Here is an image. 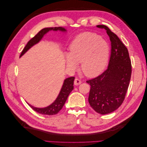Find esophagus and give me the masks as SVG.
Instances as JSON below:
<instances>
[{
  "mask_svg": "<svg viewBox=\"0 0 147 147\" xmlns=\"http://www.w3.org/2000/svg\"><path fill=\"white\" fill-rule=\"evenodd\" d=\"M82 83V81L78 79V78H75V80H74V84L75 85H79V84H80Z\"/></svg>",
  "mask_w": 147,
  "mask_h": 147,
  "instance_id": "34e87169",
  "label": "esophagus"
}]
</instances>
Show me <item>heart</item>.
<instances>
[{"mask_svg":"<svg viewBox=\"0 0 147 147\" xmlns=\"http://www.w3.org/2000/svg\"><path fill=\"white\" fill-rule=\"evenodd\" d=\"M110 47L107 42L99 35L91 32L78 35L71 43L69 55H65V63L72 69L80 63L83 74L88 77L98 75L109 59Z\"/></svg>","mask_w":147,"mask_h":147,"instance_id":"heart-1","label":"heart"}]
</instances>
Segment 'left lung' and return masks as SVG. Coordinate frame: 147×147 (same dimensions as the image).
I'll return each mask as SVG.
<instances>
[{
  "label": "left lung",
  "instance_id": "obj_1",
  "mask_svg": "<svg viewBox=\"0 0 147 147\" xmlns=\"http://www.w3.org/2000/svg\"><path fill=\"white\" fill-rule=\"evenodd\" d=\"M111 42V55L108 68L101 75L86 81L91 89L88 101L91 107L101 115L112 113L122 104L129 84L132 67L127 48L117 35L105 25Z\"/></svg>",
  "mask_w": 147,
  "mask_h": 147
}]
</instances>
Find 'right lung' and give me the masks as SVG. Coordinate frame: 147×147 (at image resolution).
Instances as JSON below:
<instances>
[{"label": "right lung", "mask_w": 147, "mask_h": 147, "mask_svg": "<svg viewBox=\"0 0 147 147\" xmlns=\"http://www.w3.org/2000/svg\"><path fill=\"white\" fill-rule=\"evenodd\" d=\"M50 30H60L62 32H65L66 30L65 28L62 27H55V28H46L40 30L39 32L35 35V36L31 38L30 40L28 42L27 45H26L23 50L22 51L20 57L23 56L24 53L27 51L29 49H30L32 46L35 44L39 42L41 40V39L44 36V35L48 32ZM75 77H69L64 80L63 85L62 86L61 91L59 94L57 96L55 102L52 103L51 105L45 108H37L34 107L31 105L29 104V105L32 108L34 111L37 112L38 113L43 114V115H56L58 113L59 111L63 108L65 102L67 99V97L70 93V92L73 90L74 89V81Z\"/></svg>", "instance_id": "add662e5"}]
</instances>
